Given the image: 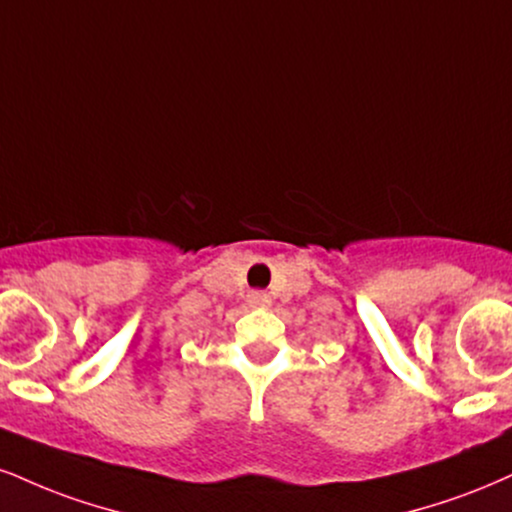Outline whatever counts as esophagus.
I'll use <instances>...</instances> for the list:
<instances>
[{"mask_svg":"<svg viewBox=\"0 0 512 512\" xmlns=\"http://www.w3.org/2000/svg\"><path fill=\"white\" fill-rule=\"evenodd\" d=\"M248 305L255 307V310H267V307L272 305V298H269L264 291H252L248 295Z\"/></svg>","mask_w":512,"mask_h":512,"instance_id":"obj_1","label":"esophagus"}]
</instances>
